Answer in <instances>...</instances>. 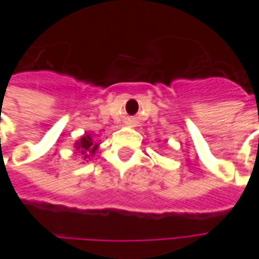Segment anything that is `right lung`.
<instances>
[{
  "mask_svg": "<svg viewBox=\"0 0 259 259\" xmlns=\"http://www.w3.org/2000/svg\"><path fill=\"white\" fill-rule=\"evenodd\" d=\"M74 147H76V150H79V152L81 154V158L90 159V157H93L96 154L98 144H96L93 141L90 135H84L83 137H80V140L76 143Z\"/></svg>",
  "mask_w": 259,
  "mask_h": 259,
  "instance_id": "obj_1",
  "label": "right lung"
}]
</instances>
